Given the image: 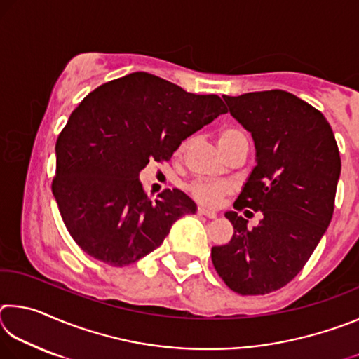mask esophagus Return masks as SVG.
I'll return each mask as SVG.
<instances>
[{"instance_id": "34e87169", "label": "esophagus", "mask_w": 359, "mask_h": 359, "mask_svg": "<svg viewBox=\"0 0 359 359\" xmlns=\"http://www.w3.org/2000/svg\"><path fill=\"white\" fill-rule=\"evenodd\" d=\"M198 214L208 217V218H217V212L215 210H209V209H205V208H198Z\"/></svg>"}]
</instances>
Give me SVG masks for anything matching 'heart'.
Listing matches in <instances>:
<instances>
[{
	"label": "heart",
	"mask_w": 359,
	"mask_h": 359,
	"mask_svg": "<svg viewBox=\"0 0 359 359\" xmlns=\"http://www.w3.org/2000/svg\"><path fill=\"white\" fill-rule=\"evenodd\" d=\"M218 147L223 149L226 147V145L233 144V142H247V137L244 133L238 128H233V126H224V128L220 130L218 133ZM185 147V144L182 145L180 150L182 151ZM190 191L193 194V198L196 199L204 205H217L220 203V199L224 196V194H228L231 191V185L226 184V182H204V180H199V182H194V184L190 187Z\"/></svg>",
	"instance_id": "heart-1"
}]
</instances>
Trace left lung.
<instances>
[{
  "label": "left lung",
  "mask_w": 359,
  "mask_h": 359,
  "mask_svg": "<svg viewBox=\"0 0 359 359\" xmlns=\"http://www.w3.org/2000/svg\"><path fill=\"white\" fill-rule=\"evenodd\" d=\"M250 133L257 166L234 209L263 218L255 228L229 210L234 234L212 247L218 276L239 294H266L299 274L330 226L340 177L336 137L325 115L283 90L223 96Z\"/></svg>",
  "instance_id": "left-lung-1"
}]
</instances>
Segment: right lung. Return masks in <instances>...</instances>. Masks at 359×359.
Wrapping results in <instances>:
<instances>
[{"label": "right lung", "mask_w": 359, "mask_h": 359, "mask_svg": "<svg viewBox=\"0 0 359 359\" xmlns=\"http://www.w3.org/2000/svg\"><path fill=\"white\" fill-rule=\"evenodd\" d=\"M224 112L217 95L188 93L149 72H131L85 96L58 136L52 184L77 245L115 267L160 247L196 204L180 190L151 201L139 174L150 160H171L182 141Z\"/></svg>", "instance_id": "1"}]
</instances>
